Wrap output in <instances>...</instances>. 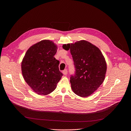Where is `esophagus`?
Here are the masks:
<instances>
[{"label": "esophagus", "instance_id": "esophagus-1", "mask_svg": "<svg viewBox=\"0 0 131 131\" xmlns=\"http://www.w3.org/2000/svg\"><path fill=\"white\" fill-rule=\"evenodd\" d=\"M62 73H63V74L66 75H67V74H68V70H67V69H65V70H64L63 71Z\"/></svg>", "mask_w": 131, "mask_h": 131}]
</instances>
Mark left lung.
I'll use <instances>...</instances> for the list:
<instances>
[{
	"label": "left lung",
	"mask_w": 131,
	"mask_h": 131,
	"mask_svg": "<svg viewBox=\"0 0 131 131\" xmlns=\"http://www.w3.org/2000/svg\"><path fill=\"white\" fill-rule=\"evenodd\" d=\"M62 47L70 50L76 70L70 80L73 91L81 97L90 96L104 80L107 67L104 56L98 47L84 40Z\"/></svg>",
	"instance_id": "obj_1"
}]
</instances>
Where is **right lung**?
Here are the masks:
<instances>
[{"label": "right lung", "mask_w": 131, "mask_h": 131, "mask_svg": "<svg viewBox=\"0 0 131 131\" xmlns=\"http://www.w3.org/2000/svg\"><path fill=\"white\" fill-rule=\"evenodd\" d=\"M58 47L49 40H43L30 46L21 63L23 77L34 92L47 95L56 89L62 73L59 61L54 56Z\"/></svg>", "instance_id": "right-lung-1"}]
</instances>
